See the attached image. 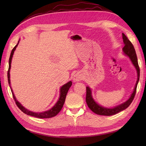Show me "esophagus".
Here are the masks:
<instances>
[{
    "label": "esophagus",
    "mask_w": 146,
    "mask_h": 146,
    "mask_svg": "<svg viewBox=\"0 0 146 146\" xmlns=\"http://www.w3.org/2000/svg\"><path fill=\"white\" fill-rule=\"evenodd\" d=\"M82 80V76L79 73H77L73 77L74 82H78Z\"/></svg>",
    "instance_id": "34e87169"
}]
</instances>
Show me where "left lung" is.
Instances as JSON below:
<instances>
[{
  "label": "left lung",
  "instance_id": "1",
  "mask_svg": "<svg viewBox=\"0 0 146 146\" xmlns=\"http://www.w3.org/2000/svg\"><path fill=\"white\" fill-rule=\"evenodd\" d=\"M122 39L123 42L124 44V47L122 48V51L123 52V54L127 56L130 58L131 63L133 64L134 67L135 68L137 72V81L136 83V85L135 86L134 90L133 92L130 95V98L128 99L124 102L121 104L120 105H118L116 107H114L113 108H107L105 107L98 104L94 100V99L92 98V91L91 89L89 86H86V104L92 111H93L94 113L99 114V115H104V116H111L114 114H117L119 112L123 111L127 107H129V105L133 101L136 91V88L138 83L139 80V68L138 66V59H137V56L136 54V52L135 50V48L132 44L131 42L129 41V39L125 36V34L122 33Z\"/></svg>",
  "mask_w": 146,
  "mask_h": 146
}]
</instances>
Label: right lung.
<instances>
[{"mask_svg":"<svg viewBox=\"0 0 146 146\" xmlns=\"http://www.w3.org/2000/svg\"><path fill=\"white\" fill-rule=\"evenodd\" d=\"M19 40H20V39H19ZM19 40L18 42H17V44L15 46V47L13 48V50H11L10 56V58H9V68H8V74H7L8 84H9L10 87V89H11V92H12L13 99H14L15 102H16L17 107H18V108L21 110L25 114H27V115L37 117V118H42V119L43 118H50V117H54L56 115V114H58V113L61 111V110L62 109V108L63 107L64 103L65 102L66 95H67L68 90H69L70 87L71 86L72 83L71 81H69L68 83H65L64 85H63L60 88V98H59L58 101L56 102V103L55 104V105L53 106V107L51 108L50 110H47V111H43V112H33V111H30V110H27V108H25L24 107H23V106L22 105V104L19 102L17 100L16 97L14 94V92H13V90H12L11 86L10 74V69H11V60H12L13 56V54H14V52L16 50V48L17 45L19 44Z\"/></svg>","mask_w":146,"mask_h":146,"instance_id":"obj_1","label":"right lung"}]
</instances>
